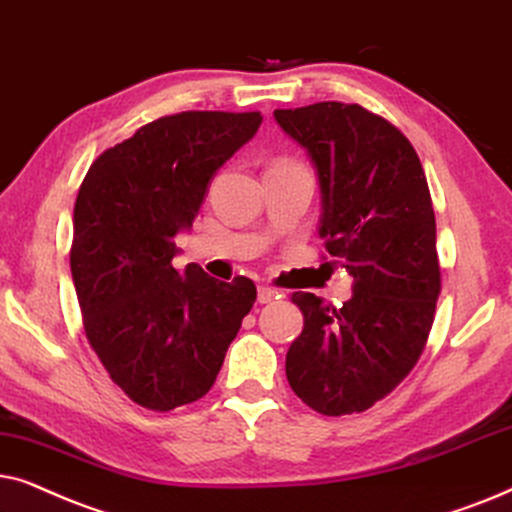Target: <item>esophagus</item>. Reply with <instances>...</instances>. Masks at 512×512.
<instances>
[{"instance_id": "1", "label": "esophagus", "mask_w": 512, "mask_h": 512, "mask_svg": "<svg viewBox=\"0 0 512 512\" xmlns=\"http://www.w3.org/2000/svg\"><path fill=\"white\" fill-rule=\"evenodd\" d=\"M271 299H278V292L274 288H269V285H257V302L267 304Z\"/></svg>"}]
</instances>
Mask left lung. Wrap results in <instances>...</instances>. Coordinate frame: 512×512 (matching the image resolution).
<instances>
[{"label": "left lung", "instance_id": "1", "mask_svg": "<svg viewBox=\"0 0 512 512\" xmlns=\"http://www.w3.org/2000/svg\"><path fill=\"white\" fill-rule=\"evenodd\" d=\"M318 168L327 255L353 276L342 306L292 292L304 330L290 344V388L325 417L365 412L421 358L440 297L435 213L412 142L346 102L276 109Z\"/></svg>", "mask_w": 512, "mask_h": 512}]
</instances>
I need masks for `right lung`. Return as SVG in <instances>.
<instances>
[{"label":"right lung","mask_w":512,"mask_h":512,"mask_svg":"<svg viewBox=\"0 0 512 512\" xmlns=\"http://www.w3.org/2000/svg\"><path fill=\"white\" fill-rule=\"evenodd\" d=\"M260 112H180L140 126L91 163L74 203L70 267L86 339L135 405L170 412L213 388L257 299L250 278L173 269L215 170Z\"/></svg>","instance_id":"right-lung-1"}]
</instances>
